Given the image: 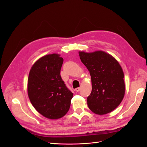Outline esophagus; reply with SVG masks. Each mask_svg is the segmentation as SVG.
Instances as JSON below:
<instances>
[{
    "label": "esophagus",
    "mask_w": 147,
    "mask_h": 147,
    "mask_svg": "<svg viewBox=\"0 0 147 147\" xmlns=\"http://www.w3.org/2000/svg\"><path fill=\"white\" fill-rule=\"evenodd\" d=\"M80 90V88H75V91L77 92H78Z\"/></svg>",
    "instance_id": "1"
}]
</instances>
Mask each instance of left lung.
<instances>
[{
  "mask_svg": "<svg viewBox=\"0 0 147 147\" xmlns=\"http://www.w3.org/2000/svg\"><path fill=\"white\" fill-rule=\"evenodd\" d=\"M79 55L91 77L92 91L87 98L89 109L97 115L111 112L121 103L125 92L121 67L113 56L102 51H81Z\"/></svg>",
  "mask_w": 147,
  "mask_h": 147,
  "instance_id": "left-lung-1",
  "label": "left lung"
}]
</instances>
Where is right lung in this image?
Instances as JSON below:
<instances>
[{"mask_svg": "<svg viewBox=\"0 0 147 147\" xmlns=\"http://www.w3.org/2000/svg\"><path fill=\"white\" fill-rule=\"evenodd\" d=\"M63 61L57 54L43 56L35 62L29 75V99L37 112L49 119L64 117L73 97L60 75Z\"/></svg>", "mask_w": 147, "mask_h": 147, "instance_id": "obj_1", "label": "right lung"}]
</instances>
